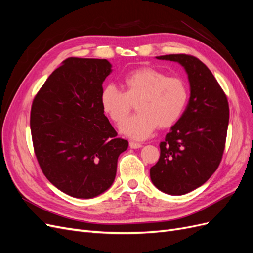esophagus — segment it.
<instances>
[{
	"mask_svg": "<svg viewBox=\"0 0 253 253\" xmlns=\"http://www.w3.org/2000/svg\"><path fill=\"white\" fill-rule=\"evenodd\" d=\"M129 147L132 149H139L142 147V144L139 142H135V141H129Z\"/></svg>",
	"mask_w": 253,
	"mask_h": 253,
	"instance_id": "1",
	"label": "esophagus"
}]
</instances>
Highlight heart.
<instances>
[{"label":"heart","mask_w":253,"mask_h":253,"mask_svg":"<svg viewBox=\"0 0 253 253\" xmlns=\"http://www.w3.org/2000/svg\"><path fill=\"white\" fill-rule=\"evenodd\" d=\"M125 91L114 84L105 85L100 102L103 112L120 125L136 103L139 113L122 124L121 132L134 139H144L154 129L170 127L179 120L189 98L183 79L167 76L152 67H140L122 79Z\"/></svg>","instance_id":"b5f03b06"}]
</instances>
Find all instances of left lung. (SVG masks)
Instances as JSON below:
<instances>
[{
  "label": "left lung",
  "mask_w": 253,
  "mask_h": 253,
  "mask_svg": "<svg viewBox=\"0 0 253 253\" xmlns=\"http://www.w3.org/2000/svg\"><path fill=\"white\" fill-rule=\"evenodd\" d=\"M156 58L180 63L190 82L187 108L160 142V157L150 169L157 189L182 195L204 185L221 162L229 124L228 99L200 59L186 53Z\"/></svg>",
  "instance_id": "left-lung-1"
}]
</instances>
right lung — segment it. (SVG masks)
Returning a JSON list of instances; mask_svg holds the SVG:
<instances>
[{
	"label": "right lung",
	"instance_id": "add662e5",
	"mask_svg": "<svg viewBox=\"0 0 253 253\" xmlns=\"http://www.w3.org/2000/svg\"><path fill=\"white\" fill-rule=\"evenodd\" d=\"M111 63L71 57L53 71L34 98L30 131L43 174L77 198H91L115 179L118 156L128 142L117 137L101 108Z\"/></svg>",
	"mask_w": 253,
	"mask_h": 253
}]
</instances>
